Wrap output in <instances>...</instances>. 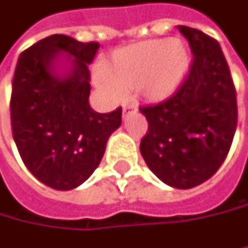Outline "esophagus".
<instances>
[{
	"label": "esophagus",
	"instance_id": "1",
	"mask_svg": "<svg viewBox=\"0 0 248 248\" xmlns=\"http://www.w3.org/2000/svg\"><path fill=\"white\" fill-rule=\"evenodd\" d=\"M122 109H124V112H133L138 109V105L135 102H126L122 105Z\"/></svg>",
	"mask_w": 248,
	"mask_h": 248
}]
</instances>
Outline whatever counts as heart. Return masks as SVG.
<instances>
[{
	"mask_svg": "<svg viewBox=\"0 0 248 248\" xmlns=\"http://www.w3.org/2000/svg\"><path fill=\"white\" fill-rule=\"evenodd\" d=\"M187 65V51L179 39L146 41L116 51L109 65L96 63L95 82L113 98L135 88L145 96L162 98L179 85Z\"/></svg>",
	"mask_w": 248,
	"mask_h": 248,
	"instance_id": "obj_1",
	"label": "heart"
}]
</instances>
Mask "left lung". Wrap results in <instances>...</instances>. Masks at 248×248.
<instances>
[{
  "instance_id": "obj_1",
  "label": "left lung",
  "mask_w": 248,
  "mask_h": 248,
  "mask_svg": "<svg viewBox=\"0 0 248 248\" xmlns=\"http://www.w3.org/2000/svg\"><path fill=\"white\" fill-rule=\"evenodd\" d=\"M190 45L189 74L168 99L140 106L146 135L140 153L162 182L191 189L221 166L237 127V93L218 42L207 34L179 27Z\"/></svg>"
}]
</instances>
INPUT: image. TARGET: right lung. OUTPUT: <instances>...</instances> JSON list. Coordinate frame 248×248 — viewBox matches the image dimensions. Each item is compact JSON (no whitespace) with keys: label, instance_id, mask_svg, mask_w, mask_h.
Returning <instances> with one entry per match:
<instances>
[{"label":"right lung","instance_id":"1","mask_svg":"<svg viewBox=\"0 0 248 248\" xmlns=\"http://www.w3.org/2000/svg\"><path fill=\"white\" fill-rule=\"evenodd\" d=\"M98 49V42L55 34L35 42L16 62L10 103L12 136L28 170L57 190L75 189L93 173L110 133L122 122L121 106L98 113L89 105L88 63ZM61 50L71 62L66 76L55 69Z\"/></svg>","mask_w":248,"mask_h":248}]
</instances>
